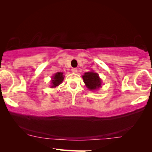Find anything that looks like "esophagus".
I'll use <instances>...</instances> for the list:
<instances>
[{"label": "esophagus", "instance_id": "obj_1", "mask_svg": "<svg viewBox=\"0 0 152 152\" xmlns=\"http://www.w3.org/2000/svg\"><path fill=\"white\" fill-rule=\"evenodd\" d=\"M72 72H74V73H76L77 72V68H72Z\"/></svg>", "mask_w": 152, "mask_h": 152}]
</instances>
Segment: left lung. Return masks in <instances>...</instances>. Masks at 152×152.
Listing matches in <instances>:
<instances>
[{
  "mask_svg": "<svg viewBox=\"0 0 152 152\" xmlns=\"http://www.w3.org/2000/svg\"><path fill=\"white\" fill-rule=\"evenodd\" d=\"M84 82L90 90H95L98 88L101 85V80L99 77L98 74L94 72H85L82 76Z\"/></svg>",
  "mask_w": 152,
  "mask_h": 152,
  "instance_id": "obj_1",
  "label": "left lung"
}]
</instances>
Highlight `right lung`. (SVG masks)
Listing matches in <instances>:
<instances>
[{
  "label": "right lung",
  "mask_w": 152,
  "mask_h": 152,
  "mask_svg": "<svg viewBox=\"0 0 152 152\" xmlns=\"http://www.w3.org/2000/svg\"><path fill=\"white\" fill-rule=\"evenodd\" d=\"M64 80L63 72H57L53 76V80H52V87H56L61 84L62 81Z\"/></svg>",
  "instance_id": "obj_1"
}]
</instances>
